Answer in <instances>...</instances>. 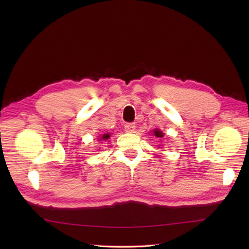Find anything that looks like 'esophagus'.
I'll use <instances>...</instances> for the list:
<instances>
[{
  "label": "esophagus",
  "mask_w": 249,
  "mask_h": 249,
  "mask_svg": "<svg viewBox=\"0 0 249 249\" xmlns=\"http://www.w3.org/2000/svg\"><path fill=\"white\" fill-rule=\"evenodd\" d=\"M135 127H136L135 124H124V131L127 132V133H133L135 131Z\"/></svg>",
  "instance_id": "obj_1"
}]
</instances>
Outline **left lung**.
Masks as SVG:
<instances>
[{
    "instance_id": "left-lung-1",
    "label": "left lung",
    "mask_w": 249,
    "mask_h": 249,
    "mask_svg": "<svg viewBox=\"0 0 249 249\" xmlns=\"http://www.w3.org/2000/svg\"><path fill=\"white\" fill-rule=\"evenodd\" d=\"M153 133H154V135L156 137H159V138H162L163 136H164V134L162 133V131L161 130H159V129H155L154 131H153Z\"/></svg>"
}]
</instances>
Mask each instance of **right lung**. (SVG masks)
Instances as JSON below:
<instances>
[{"mask_svg":"<svg viewBox=\"0 0 249 249\" xmlns=\"http://www.w3.org/2000/svg\"><path fill=\"white\" fill-rule=\"evenodd\" d=\"M110 138V134L109 133H106V134H104L103 136L99 139L100 141H102V140H107V139H109Z\"/></svg>","mask_w":249,"mask_h":249,"instance_id":"1","label":"right lung"}]
</instances>
